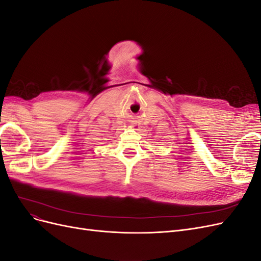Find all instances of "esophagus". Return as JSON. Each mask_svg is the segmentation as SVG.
Here are the masks:
<instances>
[{
	"mask_svg": "<svg viewBox=\"0 0 261 261\" xmlns=\"http://www.w3.org/2000/svg\"><path fill=\"white\" fill-rule=\"evenodd\" d=\"M130 128H133L134 130H140L141 129V126L135 122V123H133L130 125Z\"/></svg>",
	"mask_w": 261,
	"mask_h": 261,
	"instance_id": "obj_1",
	"label": "esophagus"
}]
</instances>
